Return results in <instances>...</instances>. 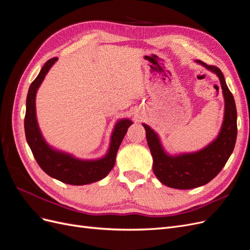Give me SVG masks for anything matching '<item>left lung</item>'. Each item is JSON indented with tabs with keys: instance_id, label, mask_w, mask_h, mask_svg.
Returning a JSON list of instances; mask_svg holds the SVG:
<instances>
[{
	"instance_id": "8db88e82",
	"label": "left lung",
	"mask_w": 250,
	"mask_h": 250,
	"mask_svg": "<svg viewBox=\"0 0 250 250\" xmlns=\"http://www.w3.org/2000/svg\"><path fill=\"white\" fill-rule=\"evenodd\" d=\"M196 62L215 73L221 83L225 108L221 130L209 145L193 153L169 155L164 150L157 133L143 124L151 154L153 157V172L165 186L188 190L207 185L223 169L232 153L237 140V108L233 96L229 89L220 69L208 65L201 60Z\"/></svg>"
}]
</instances>
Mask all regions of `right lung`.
I'll return each mask as SVG.
<instances>
[{"label":"right lung","instance_id":"obj_1","mask_svg":"<svg viewBox=\"0 0 250 250\" xmlns=\"http://www.w3.org/2000/svg\"><path fill=\"white\" fill-rule=\"evenodd\" d=\"M57 59L56 57L49 59L29 87L25 115L26 139L37 164L49 176L73 186L92 184L103 179L113 168L119 147L132 122L129 119L118 121L111 134L108 152L100 160H79L69 153L62 152L49 146L37 124L35 97L37 89Z\"/></svg>","mask_w":250,"mask_h":250}]
</instances>
